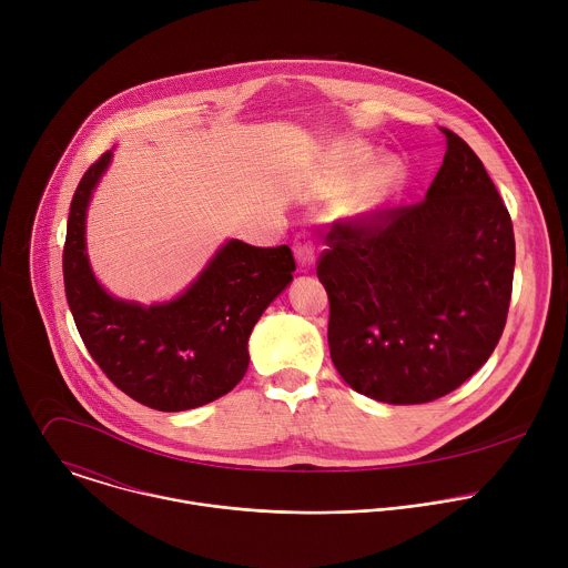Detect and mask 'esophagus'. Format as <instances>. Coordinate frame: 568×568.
Instances as JSON below:
<instances>
[{"mask_svg":"<svg viewBox=\"0 0 568 568\" xmlns=\"http://www.w3.org/2000/svg\"><path fill=\"white\" fill-rule=\"evenodd\" d=\"M294 256L301 267H310L314 263V242L307 233H296L294 235Z\"/></svg>","mask_w":568,"mask_h":568,"instance_id":"obj_1","label":"esophagus"}]
</instances>
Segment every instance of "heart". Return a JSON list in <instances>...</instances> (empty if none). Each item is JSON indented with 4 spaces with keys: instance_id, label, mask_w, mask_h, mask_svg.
Listing matches in <instances>:
<instances>
[{
    "instance_id": "heart-1",
    "label": "heart",
    "mask_w": 568,
    "mask_h": 568,
    "mask_svg": "<svg viewBox=\"0 0 568 568\" xmlns=\"http://www.w3.org/2000/svg\"><path fill=\"white\" fill-rule=\"evenodd\" d=\"M368 161V154L364 150H353L346 159V175L348 178H357L362 175L364 166ZM399 186V173L393 169V166H384L379 169L368 182L366 186L359 191V195L351 202V211L353 213H371V211H377L382 209L390 197L393 193L397 191Z\"/></svg>"
}]
</instances>
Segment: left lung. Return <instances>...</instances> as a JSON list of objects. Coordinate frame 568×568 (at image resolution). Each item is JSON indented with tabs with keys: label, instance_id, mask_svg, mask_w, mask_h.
<instances>
[{
	"label": "left lung",
	"instance_id": "1",
	"mask_svg": "<svg viewBox=\"0 0 568 568\" xmlns=\"http://www.w3.org/2000/svg\"><path fill=\"white\" fill-rule=\"evenodd\" d=\"M425 200L339 217L316 276L328 344L357 393L425 404L469 379L506 328L515 233L476 152L452 130Z\"/></svg>",
	"mask_w": 568,
	"mask_h": 568
}]
</instances>
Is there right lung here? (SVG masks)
<instances>
[{
	"instance_id": "add662e5",
	"label": "right lung",
	"mask_w": 568,
	"mask_h": 568,
	"mask_svg": "<svg viewBox=\"0 0 568 568\" xmlns=\"http://www.w3.org/2000/svg\"><path fill=\"white\" fill-rule=\"evenodd\" d=\"M103 152L69 209L62 276L75 328L108 379L156 412H186L229 393L250 366L247 339L265 307L290 285L292 250L229 240L175 301L141 307L112 298L85 254V211L110 164Z\"/></svg>"
}]
</instances>
